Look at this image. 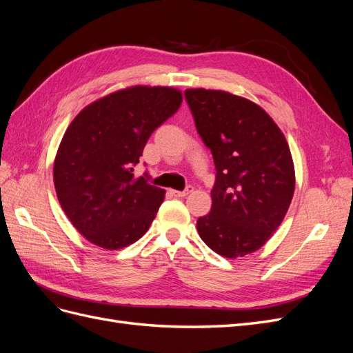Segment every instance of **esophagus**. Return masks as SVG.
<instances>
[{
    "mask_svg": "<svg viewBox=\"0 0 353 353\" xmlns=\"http://www.w3.org/2000/svg\"><path fill=\"white\" fill-rule=\"evenodd\" d=\"M191 191H193V187L191 185H188L185 190H183V191H178V190H170V194L172 196H175V197H185V196H188Z\"/></svg>",
    "mask_w": 353,
    "mask_h": 353,
    "instance_id": "esophagus-1",
    "label": "esophagus"
}]
</instances>
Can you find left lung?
I'll list each match as a JSON object with an SVG mask.
<instances>
[{
	"label": "left lung",
	"instance_id": "8db88e82",
	"mask_svg": "<svg viewBox=\"0 0 353 353\" xmlns=\"http://www.w3.org/2000/svg\"><path fill=\"white\" fill-rule=\"evenodd\" d=\"M197 132L216 168L201 240L223 258L253 253L280 227L294 193L285 137L258 104L225 91L185 90Z\"/></svg>",
	"mask_w": 353,
	"mask_h": 353
}]
</instances>
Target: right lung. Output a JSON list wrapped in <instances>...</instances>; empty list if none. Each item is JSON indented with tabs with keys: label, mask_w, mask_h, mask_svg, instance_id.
I'll use <instances>...</instances> for the list:
<instances>
[{
	"label": "right lung",
	"mask_w": 353,
	"mask_h": 353,
	"mask_svg": "<svg viewBox=\"0 0 353 353\" xmlns=\"http://www.w3.org/2000/svg\"><path fill=\"white\" fill-rule=\"evenodd\" d=\"M183 103L169 87L137 85L91 103L66 130L54 160V187L66 216L99 248L117 250L141 239L165 190L135 178L148 138Z\"/></svg>",
	"instance_id": "right-lung-1"
}]
</instances>
